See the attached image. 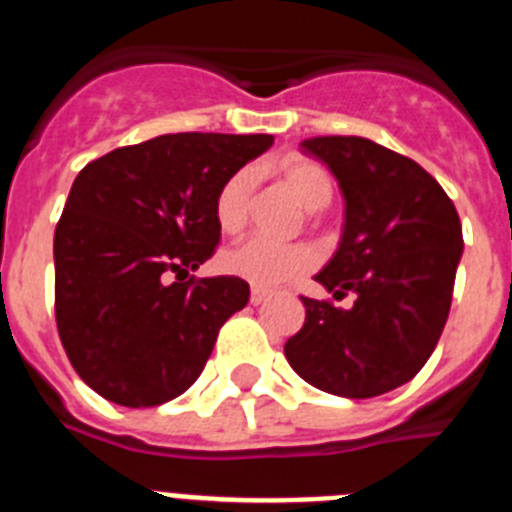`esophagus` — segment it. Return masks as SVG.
<instances>
[{"label": "esophagus", "mask_w": 512, "mask_h": 512, "mask_svg": "<svg viewBox=\"0 0 512 512\" xmlns=\"http://www.w3.org/2000/svg\"><path fill=\"white\" fill-rule=\"evenodd\" d=\"M266 300H269V292H266V289H251V305H261V302Z\"/></svg>", "instance_id": "obj_1"}]
</instances>
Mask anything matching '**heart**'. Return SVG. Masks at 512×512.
<instances>
[{
  "instance_id": "1",
  "label": "heart",
  "mask_w": 512,
  "mask_h": 512,
  "mask_svg": "<svg viewBox=\"0 0 512 512\" xmlns=\"http://www.w3.org/2000/svg\"><path fill=\"white\" fill-rule=\"evenodd\" d=\"M289 192L295 194L302 207L310 212L323 210L333 200V179L328 169L318 161L302 156L282 158L274 166ZM251 187L253 176L248 169L233 171V174L220 184L215 194V223L225 235L241 233L248 223V207H251ZM312 266V251L305 246H282L264 238H248L238 246L228 248L220 256V269L230 277H238L256 289H269L284 284L287 279H295L305 274Z\"/></svg>"
}]
</instances>
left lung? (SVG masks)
<instances>
[{"instance_id":"left-lung-1","label":"left lung","mask_w":512,"mask_h":512,"mask_svg":"<svg viewBox=\"0 0 512 512\" xmlns=\"http://www.w3.org/2000/svg\"><path fill=\"white\" fill-rule=\"evenodd\" d=\"M338 179L346 210L318 282L351 310L302 297L305 325L284 356L305 382L364 400L410 382L449 318L464 238L454 202L413 158L359 135L302 140Z\"/></svg>"}]
</instances>
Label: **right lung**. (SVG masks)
I'll return each mask as SVG.
<instances>
[{
    "label": "right lung",
    "instance_id": "add662e5",
    "mask_svg": "<svg viewBox=\"0 0 512 512\" xmlns=\"http://www.w3.org/2000/svg\"><path fill=\"white\" fill-rule=\"evenodd\" d=\"M271 135L174 133L115 148L74 179L56 225V323L104 400L153 408L187 392L217 330L248 302L238 277H189L215 253V194Z\"/></svg>",
    "mask_w": 512,
    "mask_h": 512
}]
</instances>
